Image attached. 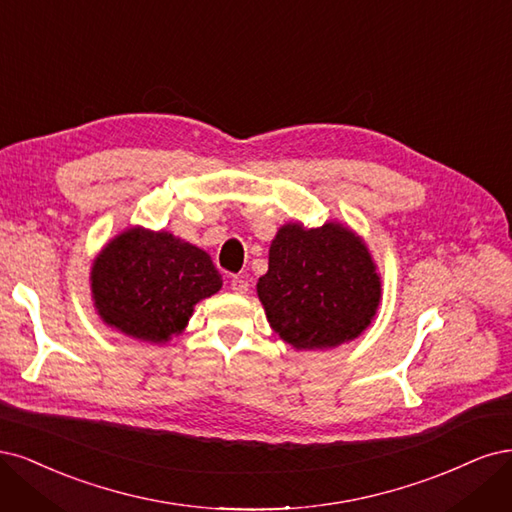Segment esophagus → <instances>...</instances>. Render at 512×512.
Segmentation results:
<instances>
[{
    "label": "esophagus",
    "instance_id": "esophagus-1",
    "mask_svg": "<svg viewBox=\"0 0 512 512\" xmlns=\"http://www.w3.org/2000/svg\"><path fill=\"white\" fill-rule=\"evenodd\" d=\"M229 287H232V291L238 293V295H244L246 291H249V283H246L242 276H234L232 278V285H229Z\"/></svg>",
    "mask_w": 512,
    "mask_h": 512
}]
</instances>
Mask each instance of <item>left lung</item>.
I'll use <instances>...</instances> for the list:
<instances>
[{"instance_id": "obj_1", "label": "left lung", "mask_w": 512, "mask_h": 512, "mask_svg": "<svg viewBox=\"0 0 512 512\" xmlns=\"http://www.w3.org/2000/svg\"><path fill=\"white\" fill-rule=\"evenodd\" d=\"M257 295L272 329L293 349H332L372 323L381 276L364 240L342 223H287L270 244Z\"/></svg>"}]
</instances>
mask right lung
Listing matches in <instances>:
<instances>
[{"label": "right lung", "instance_id": "obj_1", "mask_svg": "<svg viewBox=\"0 0 512 512\" xmlns=\"http://www.w3.org/2000/svg\"><path fill=\"white\" fill-rule=\"evenodd\" d=\"M223 285L210 255L168 232L129 227L91 268L97 315L125 336L163 344L178 336L193 306Z\"/></svg>", "mask_w": 512, "mask_h": 512}]
</instances>
